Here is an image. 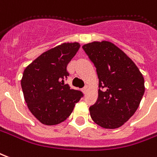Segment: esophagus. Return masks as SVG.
Returning a JSON list of instances; mask_svg holds the SVG:
<instances>
[{
  "mask_svg": "<svg viewBox=\"0 0 157 157\" xmlns=\"http://www.w3.org/2000/svg\"><path fill=\"white\" fill-rule=\"evenodd\" d=\"M87 89H88V87L86 86L82 88V91H83V93H84V94L86 93V91H87Z\"/></svg>",
  "mask_w": 157,
  "mask_h": 157,
  "instance_id": "34e87169",
  "label": "esophagus"
}]
</instances>
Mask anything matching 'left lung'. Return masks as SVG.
Returning <instances> with one entry per match:
<instances>
[{
	"label": "left lung",
	"instance_id": "left-lung-1",
	"mask_svg": "<svg viewBox=\"0 0 157 157\" xmlns=\"http://www.w3.org/2000/svg\"><path fill=\"white\" fill-rule=\"evenodd\" d=\"M96 68L98 98L90 106L91 119L106 129H116L134 115L145 92L142 74L131 58L109 41L82 46Z\"/></svg>",
	"mask_w": 157,
	"mask_h": 157
}]
</instances>
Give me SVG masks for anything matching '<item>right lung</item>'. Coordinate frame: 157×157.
<instances>
[{"label": "right lung", "mask_w": 157, "mask_h": 157, "mask_svg": "<svg viewBox=\"0 0 157 157\" xmlns=\"http://www.w3.org/2000/svg\"><path fill=\"white\" fill-rule=\"evenodd\" d=\"M79 48L77 42L63 43L42 53L23 72L21 83L25 103L44 125H57L67 120L83 96L81 90L65 84L69 76L67 65Z\"/></svg>", "instance_id": "obj_1"}]
</instances>
